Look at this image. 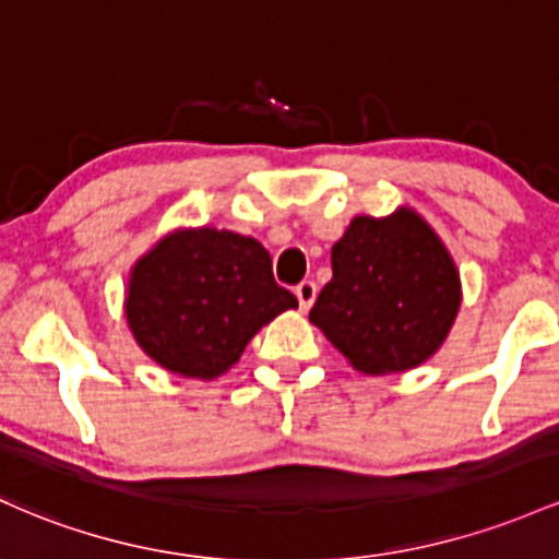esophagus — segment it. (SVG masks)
<instances>
[{"label": "esophagus", "instance_id": "esophagus-1", "mask_svg": "<svg viewBox=\"0 0 559 559\" xmlns=\"http://www.w3.org/2000/svg\"><path fill=\"white\" fill-rule=\"evenodd\" d=\"M294 294H297V299H299V308H302V310H310V308H312V302H316L318 286L312 284V281H302V284H299L297 289H294Z\"/></svg>", "mask_w": 559, "mask_h": 559}]
</instances>
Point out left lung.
Instances as JSON below:
<instances>
[{
  "label": "left lung",
  "mask_w": 559,
  "mask_h": 559,
  "mask_svg": "<svg viewBox=\"0 0 559 559\" xmlns=\"http://www.w3.org/2000/svg\"><path fill=\"white\" fill-rule=\"evenodd\" d=\"M331 281L310 323L355 371H411L438 353L462 308V278L443 238L411 206L358 214L331 247Z\"/></svg>",
  "instance_id": "left-lung-1"
}]
</instances>
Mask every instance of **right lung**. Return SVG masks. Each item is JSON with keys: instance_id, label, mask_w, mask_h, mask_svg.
<instances>
[{"instance_id": "1", "label": "right lung", "mask_w": 559, "mask_h": 559, "mask_svg": "<svg viewBox=\"0 0 559 559\" xmlns=\"http://www.w3.org/2000/svg\"><path fill=\"white\" fill-rule=\"evenodd\" d=\"M297 297L273 281L257 238L233 230L175 228L134 262L124 316L145 355L177 377H223Z\"/></svg>"}]
</instances>
